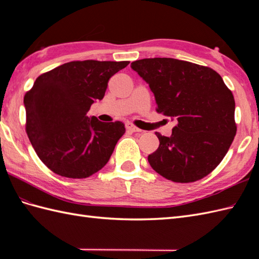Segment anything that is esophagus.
I'll list each match as a JSON object with an SVG mask.
<instances>
[{"mask_svg":"<svg viewBox=\"0 0 259 259\" xmlns=\"http://www.w3.org/2000/svg\"><path fill=\"white\" fill-rule=\"evenodd\" d=\"M125 128H126V130L131 131V133H139V131H141L140 129L137 128V126H135L131 122H126L125 123Z\"/></svg>","mask_w":259,"mask_h":259,"instance_id":"34e87169","label":"esophagus"}]
</instances>
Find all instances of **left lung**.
Returning <instances> with one entry per match:
<instances>
[{
    "label": "left lung",
    "mask_w": 259,
    "mask_h": 259,
    "mask_svg": "<svg viewBox=\"0 0 259 259\" xmlns=\"http://www.w3.org/2000/svg\"><path fill=\"white\" fill-rule=\"evenodd\" d=\"M131 69L149 84L157 111L176 120L170 137L156 133L158 149L148 156L153 170L175 183L210 174L236 135L235 99L216 71L171 58L142 59Z\"/></svg>",
    "instance_id": "obj_1"
}]
</instances>
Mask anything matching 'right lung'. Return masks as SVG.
<instances>
[{
  "mask_svg": "<svg viewBox=\"0 0 259 259\" xmlns=\"http://www.w3.org/2000/svg\"><path fill=\"white\" fill-rule=\"evenodd\" d=\"M129 61H72L41 74L24 96L26 134L46 166L62 177L87 178L109 161L125 133L120 121L88 117L108 82Z\"/></svg>",
  "mask_w": 259,
  "mask_h": 259,
  "instance_id": "right-lung-1",
  "label": "right lung"
}]
</instances>
